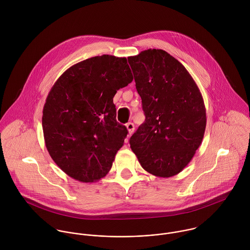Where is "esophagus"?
Returning <instances> with one entry per match:
<instances>
[{
	"mask_svg": "<svg viewBox=\"0 0 250 250\" xmlns=\"http://www.w3.org/2000/svg\"><path fill=\"white\" fill-rule=\"evenodd\" d=\"M126 128H127V130H128V132H129L130 135L133 134L134 131H135V125H134L132 122L127 123V124H126Z\"/></svg>",
	"mask_w": 250,
	"mask_h": 250,
	"instance_id": "esophagus-1",
	"label": "esophagus"
}]
</instances>
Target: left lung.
Returning a JSON list of instances; mask_svg holds the SVG:
<instances>
[{
	"label": "left lung",
	"instance_id": "1",
	"mask_svg": "<svg viewBox=\"0 0 250 250\" xmlns=\"http://www.w3.org/2000/svg\"><path fill=\"white\" fill-rule=\"evenodd\" d=\"M145 121L130 145L147 172L168 178L181 172L202 143L206 108L190 74L161 49L128 58Z\"/></svg>",
	"mask_w": 250,
	"mask_h": 250
}]
</instances>
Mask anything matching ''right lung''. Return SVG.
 <instances>
[{"instance_id":"right-lung-1","label":"right lung","mask_w":250,"mask_h":250,"mask_svg":"<svg viewBox=\"0 0 250 250\" xmlns=\"http://www.w3.org/2000/svg\"><path fill=\"white\" fill-rule=\"evenodd\" d=\"M133 75L126 58L103 55L64 72L43 107L46 148L71 178L92 183L106 176L128 131L116 121L113 97Z\"/></svg>"}]
</instances>
